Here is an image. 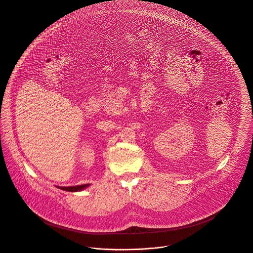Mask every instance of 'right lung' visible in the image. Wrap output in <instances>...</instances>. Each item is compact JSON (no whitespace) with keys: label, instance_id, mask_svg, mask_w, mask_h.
Wrapping results in <instances>:
<instances>
[{"label":"right lung","instance_id":"1","mask_svg":"<svg viewBox=\"0 0 253 253\" xmlns=\"http://www.w3.org/2000/svg\"><path fill=\"white\" fill-rule=\"evenodd\" d=\"M88 186V184H83L80 186H71V187H58L64 191H69V192H78L81 190H84V188H86Z\"/></svg>","mask_w":253,"mask_h":253}]
</instances>
